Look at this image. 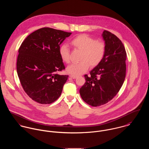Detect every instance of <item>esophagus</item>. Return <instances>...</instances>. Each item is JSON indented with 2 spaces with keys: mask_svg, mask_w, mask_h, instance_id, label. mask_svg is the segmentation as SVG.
<instances>
[{
  "mask_svg": "<svg viewBox=\"0 0 149 149\" xmlns=\"http://www.w3.org/2000/svg\"><path fill=\"white\" fill-rule=\"evenodd\" d=\"M70 77V78H71L72 79H76L77 78V76H75V75H71Z\"/></svg>",
  "mask_w": 149,
  "mask_h": 149,
  "instance_id": "obj_1",
  "label": "esophagus"
}]
</instances>
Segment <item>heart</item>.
I'll use <instances>...</instances> for the list:
<instances>
[{
    "mask_svg": "<svg viewBox=\"0 0 149 149\" xmlns=\"http://www.w3.org/2000/svg\"><path fill=\"white\" fill-rule=\"evenodd\" d=\"M72 46L81 51V62L74 63L67 67L68 73L72 75H79L85 72L90 66H97L103 60L106 53V44L100 40L86 34H81L74 38L70 42ZM62 60L66 63L70 62V51L65 44L62 45L59 50Z\"/></svg>",
    "mask_w": 149,
    "mask_h": 149,
    "instance_id": "1",
    "label": "heart"
}]
</instances>
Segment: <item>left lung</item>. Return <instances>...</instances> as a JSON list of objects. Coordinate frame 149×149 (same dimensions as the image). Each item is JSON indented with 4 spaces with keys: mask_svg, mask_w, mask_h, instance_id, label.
Here are the masks:
<instances>
[{
    "mask_svg": "<svg viewBox=\"0 0 149 149\" xmlns=\"http://www.w3.org/2000/svg\"><path fill=\"white\" fill-rule=\"evenodd\" d=\"M102 36L106 44L104 56L89 75H84L86 82L79 90L83 100L94 107L104 104L113 99L126 77L127 54L122 42L106 30Z\"/></svg>",
    "mask_w": 149,
    "mask_h": 149,
    "instance_id": "obj_1",
    "label": "left lung"
}]
</instances>
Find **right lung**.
<instances>
[{
	"mask_svg": "<svg viewBox=\"0 0 149 149\" xmlns=\"http://www.w3.org/2000/svg\"><path fill=\"white\" fill-rule=\"evenodd\" d=\"M71 33L44 27L30 34L19 49L17 70L25 93L40 104H50L61 95L68 75L59 50Z\"/></svg>",
	"mask_w": 149,
	"mask_h": 149,
	"instance_id": "obj_1",
	"label": "right lung"
}]
</instances>
